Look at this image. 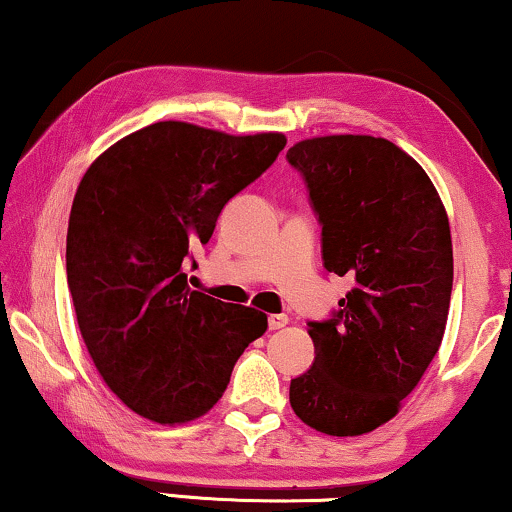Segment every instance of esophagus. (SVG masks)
<instances>
[{
	"label": "esophagus",
	"mask_w": 512,
	"mask_h": 512,
	"mask_svg": "<svg viewBox=\"0 0 512 512\" xmlns=\"http://www.w3.org/2000/svg\"><path fill=\"white\" fill-rule=\"evenodd\" d=\"M286 324H289V317H286V314H270L268 317L270 331H279V328H284Z\"/></svg>",
	"instance_id": "34e87169"
}]
</instances>
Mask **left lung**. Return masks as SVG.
Instances as JSON below:
<instances>
[{"label":"left lung","mask_w":512,"mask_h":512,"mask_svg":"<svg viewBox=\"0 0 512 512\" xmlns=\"http://www.w3.org/2000/svg\"><path fill=\"white\" fill-rule=\"evenodd\" d=\"M321 226L324 268L354 289L331 319L307 321L312 368L291 380V408L328 436L389 422L443 342L452 237L431 179L389 139L314 137L291 146Z\"/></svg>","instance_id":"8db88e82"}]
</instances>
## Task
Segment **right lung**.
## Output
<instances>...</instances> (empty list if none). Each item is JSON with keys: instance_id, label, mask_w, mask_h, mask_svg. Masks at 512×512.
<instances>
[{"instance_id": "1", "label": "right lung", "mask_w": 512, "mask_h": 512, "mask_svg": "<svg viewBox=\"0 0 512 512\" xmlns=\"http://www.w3.org/2000/svg\"><path fill=\"white\" fill-rule=\"evenodd\" d=\"M286 146L160 121L123 137L83 174L67 230V284L107 387L151 422L205 415L268 317L191 291L184 265L223 207Z\"/></svg>"}]
</instances>
